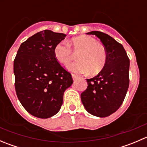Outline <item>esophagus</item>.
<instances>
[{"label":"esophagus","mask_w":147,"mask_h":147,"mask_svg":"<svg viewBox=\"0 0 147 147\" xmlns=\"http://www.w3.org/2000/svg\"><path fill=\"white\" fill-rule=\"evenodd\" d=\"M72 79H73V80H76L77 78H78V75H75V74H72Z\"/></svg>","instance_id":"obj_1"}]
</instances>
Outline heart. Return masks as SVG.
<instances>
[{"instance_id":"obj_1","label":"heart","mask_w":147,"mask_h":147,"mask_svg":"<svg viewBox=\"0 0 147 147\" xmlns=\"http://www.w3.org/2000/svg\"><path fill=\"white\" fill-rule=\"evenodd\" d=\"M69 45L62 42L54 49L56 60L66 65L72 60V51L78 53L76 59L78 61L69 63L67 69L78 74H85L90 72L92 75L99 73L103 69L107 60V51L103 46L98 44L94 38L87 35H80L72 38Z\"/></svg>"}]
</instances>
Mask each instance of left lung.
Returning <instances> with one entry per match:
<instances>
[{
  "label": "left lung",
  "mask_w": 147,
  "mask_h": 147,
  "mask_svg": "<svg viewBox=\"0 0 147 147\" xmlns=\"http://www.w3.org/2000/svg\"><path fill=\"white\" fill-rule=\"evenodd\" d=\"M87 34L100 38L107 60L97 76L87 79V88L81 94V100L89 113L105 117L116 112L125 98L129 84V59L122 45L107 34L100 31Z\"/></svg>",
  "instance_id": "1"
}]
</instances>
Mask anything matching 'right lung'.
Wrapping results in <instances>:
<instances>
[{"label": "right lung", "instance_id": "obj_1", "mask_svg": "<svg viewBox=\"0 0 147 147\" xmlns=\"http://www.w3.org/2000/svg\"><path fill=\"white\" fill-rule=\"evenodd\" d=\"M65 36L49 30L37 32L20 45L14 60L16 94L26 111L36 117L56 115L65 90L73 82L54 55L55 46Z\"/></svg>", "mask_w": 147, "mask_h": 147}]
</instances>
